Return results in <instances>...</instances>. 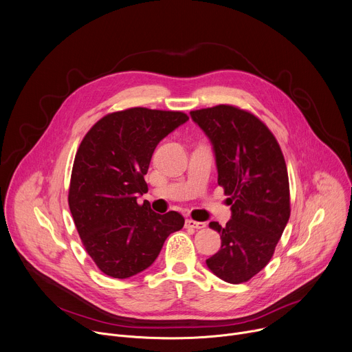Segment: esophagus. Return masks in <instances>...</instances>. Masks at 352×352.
<instances>
[{"mask_svg":"<svg viewBox=\"0 0 352 352\" xmlns=\"http://www.w3.org/2000/svg\"><path fill=\"white\" fill-rule=\"evenodd\" d=\"M207 225L206 222H197L192 219H186V228H194V229H204Z\"/></svg>","mask_w":352,"mask_h":352,"instance_id":"34e87169","label":"esophagus"}]
</instances>
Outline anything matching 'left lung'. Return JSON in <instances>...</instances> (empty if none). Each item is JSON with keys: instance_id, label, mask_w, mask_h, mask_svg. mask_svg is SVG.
<instances>
[{"instance_id": "left-lung-1", "label": "left lung", "mask_w": 352, "mask_h": 352, "mask_svg": "<svg viewBox=\"0 0 352 352\" xmlns=\"http://www.w3.org/2000/svg\"><path fill=\"white\" fill-rule=\"evenodd\" d=\"M190 114L212 144L218 184L232 206L225 226L210 222L221 235V249L206 263L221 280L242 284L268 264L289 219L284 155L268 127L248 110L218 104Z\"/></svg>"}]
</instances>
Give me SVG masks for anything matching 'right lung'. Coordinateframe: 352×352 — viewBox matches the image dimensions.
<instances>
[{
  "mask_svg": "<svg viewBox=\"0 0 352 352\" xmlns=\"http://www.w3.org/2000/svg\"><path fill=\"white\" fill-rule=\"evenodd\" d=\"M187 120L183 111L131 107L102 117L81 141L68 206L87 253L106 276L138 274L183 228L179 212L156 214L137 197L148 191L144 176L156 145Z\"/></svg>",
  "mask_w": 352,
  "mask_h": 352,
  "instance_id": "right-lung-1",
  "label": "right lung"
}]
</instances>
